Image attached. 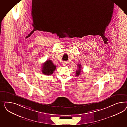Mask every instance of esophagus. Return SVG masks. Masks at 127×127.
Listing matches in <instances>:
<instances>
[{
  "instance_id": "34e87169",
  "label": "esophagus",
  "mask_w": 127,
  "mask_h": 127,
  "mask_svg": "<svg viewBox=\"0 0 127 127\" xmlns=\"http://www.w3.org/2000/svg\"><path fill=\"white\" fill-rule=\"evenodd\" d=\"M62 64H63V65H64V66H65L66 65V62H63L62 63Z\"/></svg>"
}]
</instances>
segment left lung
Listing matches in <instances>:
<instances>
[{"mask_svg":"<svg viewBox=\"0 0 127 127\" xmlns=\"http://www.w3.org/2000/svg\"><path fill=\"white\" fill-rule=\"evenodd\" d=\"M78 68L76 70V76H78L80 74L81 72V64H78Z\"/></svg>","mask_w":127,"mask_h":127,"instance_id":"left-lung-1","label":"left lung"}]
</instances>
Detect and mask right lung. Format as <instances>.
Here are the masks:
<instances>
[{"instance_id":"obj_1","label":"right lung","mask_w":127,"mask_h":127,"mask_svg":"<svg viewBox=\"0 0 127 127\" xmlns=\"http://www.w3.org/2000/svg\"><path fill=\"white\" fill-rule=\"evenodd\" d=\"M56 68V66L54 65L51 60H47L43 64L41 71L45 75H51L53 74Z\"/></svg>"}]
</instances>
